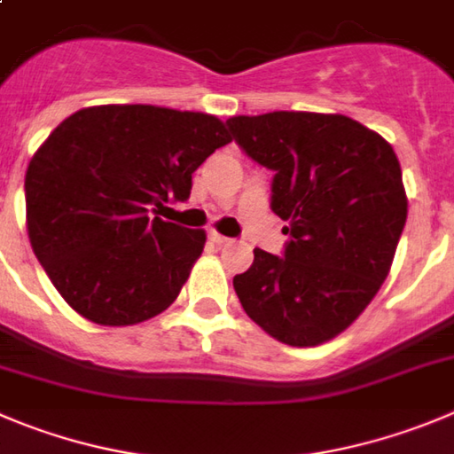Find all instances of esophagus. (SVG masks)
<instances>
[{
	"mask_svg": "<svg viewBox=\"0 0 454 454\" xmlns=\"http://www.w3.org/2000/svg\"><path fill=\"white\" fill-rule=\"evenodd\" d=\"M207 239L213 241V244H226V241H231V239H228V237L219 235L217 231H207Z\"/></svg>",
	"mask_w": 454,
	"mask_h": 454,
	"instance_id": "esophagus-1",
	"label": "esophagus"
}]
</instances>
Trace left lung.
Returning a JSON list of instances; mask_svg holds the SVG:
<instances>
[{
    "mask_svg": "<svg viewBox=\"0 0 454 454\" xmlns=\"http://www.w3.org/2000/svg\"><path fill=\"white\" fill-rule=\"evenodd\" d=\"M237 145L273 172L270 210L289 226L282 257L255 248L232 286L269 336L316 347L345 332L379 294L408 219L392 145L340 114L232 116Z\"/></svg>",
    "mask_w": 454,
    "mask_h": 454,
    "instance_id": "1",
    "label": "left lung"
}]
</instances>
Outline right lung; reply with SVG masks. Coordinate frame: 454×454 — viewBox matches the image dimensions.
Returning a JSON list of instances; mask_svg holds the SVG:
<instances>
[{"label": "right lung", "mask_w": 454, "mask_h": 454, "mask_svg": "<svg viewBox=\"0 0 454 454\" xmlns=\"http://www.w3.org/2000/svg\"><path fill=\"white\" fill-rule=\"evenodd\" d=\"M231 141L210 114L154 105L80 109L51 131L24 179L27 228L69 307L127 327L175 302L206 232L150 210L185 201L194 169Z\"/></svg>", "instance_id": "1"}]
</instances>
